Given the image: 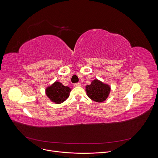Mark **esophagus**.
I'll list each match as a JSON object with an SVG mask.
<instances>
[{"label":"esophagus","instance_id":"obj_1","mask_svg":"<svg viewBox=\"0 0 158 158\" xmlns=\"http://www.w3.org/2000/svg\"><path fill=\"white\" fill-rule=\"evenodd\" d=\"M74 85L75 87H80V86L81 85V84L80 82H77V83H75V84H74Z\"/></svg>","mask_w":158,"mask_h":158}]
</instances>
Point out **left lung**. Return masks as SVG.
Listing matches in <instances>:
<instances>
[{
    "mask_svg": "<svg viewBox=\"0 0 158 158\" xmlns=\"http://www.w3.org/2000/svg\"><path fill=\"white\" fill-rule=\"evenodd\" d=\"M110 91V86L104 84L98 79H94L90 85L85 86L87 96L94 101L102 102L109 96Z\"/></svg>",
    "mask_w": 158,
    "mask_h": 158,
    "instance_id": "1",
    "label": "left lung"
}]
</instances>
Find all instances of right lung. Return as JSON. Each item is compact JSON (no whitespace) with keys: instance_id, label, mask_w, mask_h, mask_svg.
<instances>
[{"instance_id":"obj_1","label":"right lung","mask_w":158,"mask_h":158,"mask_svg":"<svg viewBox=\"0 0 158 158\" xmlns=\"http://www.w3.org/2000/svg\"><path fill=\"white\" fill-rule=\"evenodd\" d=\"M71 91V88L63 85L62 83L57 81L46 89L47 96L56 104H60L65 101L69 98Z\"/></svg>"}]
</instances>
